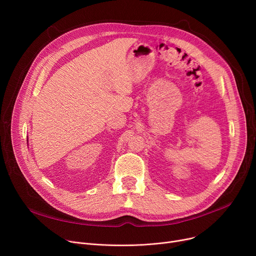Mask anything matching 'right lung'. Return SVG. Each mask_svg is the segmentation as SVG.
<instances>
[{"label":"right lung","mask_w":256,"mask_h":256,"mask_svg":"<svg viewBox=\"0 0 256 256\" xmlns=\"http://www.w3.org/2000/svg\"><path fill=\"white\" fill-rule=\"evenodd\" d=\"M26 141H28V140H26Z\"/></svg>","instance_id":"obj_1"}]
</instances>
